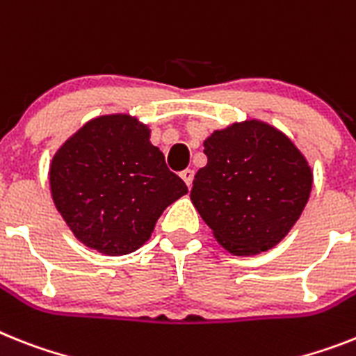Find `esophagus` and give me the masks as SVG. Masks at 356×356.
<instances>
[{
  "label": "esophagus",
  "mask_w": 356,
  "mask_h": 356,
  "mask_svg": "<svg viewBox=\"0 0 356 356\" xmlns=\"http://www.w3.org/2000/svg\"><path fill=\"white\" fill-rule=\"evenodd\" d=\"M181 179H183L186 186H192V181H193V170H183L181 172Z\"/></svg>",
  "instance_id": "34e87169"
}]
</instances>
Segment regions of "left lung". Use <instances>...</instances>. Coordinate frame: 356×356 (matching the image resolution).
Here are the masks:
<instances>
[{"instance_id":"8db88e82","label":"left lung","mask_w":356,"mask_h":356,"mask_svg":"<svg viewBox=\"0 0 356 356\" xmlns=\"http://www.w3.org/2000/svg\"><path fill=\"white\" fill-rule=\"evenodd\" d=\"M204 155L190 199L215 238L234 255L279 244L312 192V168L297 146L266 122L244 121L211 134Z\"/></svg>"}]
</instances>
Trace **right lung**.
Instances as JSON below:
<instances>
[{
  "mask_svg": "<svg viewBox=\"0 0 356 356\" xmlns=\"http://www.w3.org/2000/svg\"><path fill=\"white\" fill-rule=\"evenodd\" d=\"M50 190L74 235L104 255L136 252L161 213L188 193L148 127L124 113L86 122L59 148Z\"/></svg>",
  "mask_w": 356,
  "mask_h": 356,
  "instance_id": "obj_1",
  "label": "right lung"
}]
</instances>
